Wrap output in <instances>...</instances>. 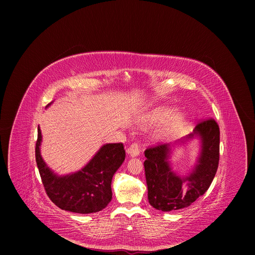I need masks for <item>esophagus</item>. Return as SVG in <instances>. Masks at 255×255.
Instances as JSON below:
<instances>
[{
    "label": "esophagus",
    "mask_w": 255,
    "mask_h": 255,
    "mask_svg": "<svg viewBox=\"0 0 255 255\" xmlns=\"http://www.w3.org/2000/svg\"><path fill=\"white\" fill-rule=\"evenodd\" d=\"M139 148H138V144L137 143H133L131 144L128 150H127V154L130 156V157H137L139 155Z\"/></svg>",
    "instance_id": "esophagus-1"
}]
</instances>
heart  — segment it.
<instances>
[{
	"label": "heart",
	"mask_w": 255,
	"mask_h": 255,
	"mask_svg": "<svg viewBox=\"0 0 255 255\" xmlns=\"http://www.w3.org/2000/svg\"><path fill=\"white\" fill-rule=\"evenodd\" d=\"M188 117L185 113H176L173 107L169 106H158L149 112L143 118V122L154 123V122H164L163 126L158 131V136H167L171 133L176 132L182 127Z\"/></svg>",
	"instance_id": "obj_1"
}]
</instances>
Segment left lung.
Listing matches in <instances>:
<instances>
[{"label":"left lung","instance_id":"left-lung-1","mask_svg":"<svg viewBox=\"0 0 255 255\" xmlns=\"http://www.w3.org/2000/svg\"><path fill=\"white\" fill-rule=\"evenodd\" d=\"M196 139L200 144L196 163L185 175L173 171L170 159L178 146ZM220 131L214 120L199 123L190 134L172 143L145 150L143 162L150 205L163 212L189 207L205 194L219 163Z\"/></svg>","mask_w":255,"mask_h":255}]
</instances>
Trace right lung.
Masks as SVG:
<instances>
[{
  "label": "right lung",
  "mask_w": 255,
  "mask_h": 255,
  "mask_svg": "<svg viewBox=\"0 0 255 255\" xmlns=\"http://www.w3.org/2000/svg\"><path fill=\"white\" fill-rule=\"evenodd\" d=\"M41 142V129L38 126L36 162L45 191L53 204L68 212L90 214L103 210L111 203L113 177L125 160L123 143H105L83 168L59 175L43 160L40 152Z\"/></svg>",
  "instance_id": "obj_1"
}]
</instances>
